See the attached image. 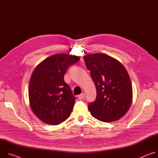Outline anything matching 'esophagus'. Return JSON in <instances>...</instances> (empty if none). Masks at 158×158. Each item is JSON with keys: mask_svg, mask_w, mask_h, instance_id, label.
<instances>
[{"mask_svg": "<svg viewBox=\"0 0 158 158\" xmlns=\"http://www.w3.org/2000/svg\"><path fill=\"white\" fill-rule=\"evenodd\" d=\"M84 97H85V94H84V93H82V94H81L80 95L78 96V98H79V99H81V100L82 99H84Z\"/></svg>", "mask_w": 158, "mask_h": 158, "instance_id": "obj_1", "label": "esophagus"}]
</instances>
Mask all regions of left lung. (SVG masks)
Instances as JSON below:
<instances>
[{
	"mask_svg": "<svg viewBox=\"0 0 158 158\" xmlns=\"http://www.w3.org/2000/svg\"><path fill=\"white\" fill-rule=\"evenodd\" d=\"M96 85V101L88 105L91 115L105 123L119 120L128 111L132 100V87L123 64L105 54L84 56Z\"/></svg>",
	"mask_w": 158,
	"mask_h": 158,
	"instance_id": "left-lung-1",
	"label": "left lung"
}]
</instances>
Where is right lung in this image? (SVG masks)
Returning a JSON list of instances; mask_svg holds the SVG:
<instances>
[{"instance_id": "right-lung-1", "label": "right lung", "mask_w": 158, "mask_h": 158, "mask_svg": "<svg viewBox=\"0 0 158 158\" xmlns=\"http://www.w3.org/2000/svg\"><path fill=\"white\" fill-rule=\"evenodd\" d=\"M79 59L75 55L57 54L42 60L33 71L29 85V103L43 123L58 125L70 116L76 98L64 76Z\"/></svg>"}]
</instances>
